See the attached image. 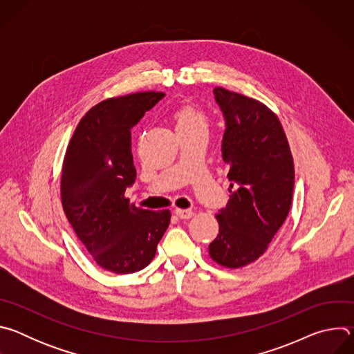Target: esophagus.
<instances>
[{"instance_id": "obj_1", "label": "esophagus", "mask_w": 354, "mask_h": 354, "mask_svg": "<svg viewBox=\"0 0 354 354\" xmlns=\"http://www.w3.org/2000/svg\"><path fill=\"white\" fill-rule=\"evenodd\" d=\"M175 214L182 218V220H189L194 216V212L193 210H189V209H176L175 210Z\"/></svg>"}]
</instances>
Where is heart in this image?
Instances as JSON below:
<instances>
[{"label":"heart","mask_w":354,"mask_h":354,"mask_svg":"<svg viewBox=\"0 0 354 354\" xmlns=\"http://www.w3.org/2000/svg\"><path fill=\"white\" fill-rule=\"evenodd\" d=\"M176 131L179 130H194V129H206L207 116L198 108L193 105H182L174 113Z\"/></svg>","instance_id":"b5f03b06"}]
</instances>
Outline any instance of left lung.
<instances>
[{
	"label": "left lung",
	"mask_w": 354,
	"mask_h": 354,
	"mask_svg": "<svg viewBox=\"0 0 354 354\" xmlns=\"http://www.w3.org/2000/svg\"><path fill=\"white\" fill-rule=\"evenodd\" d=\"M225 118L223 160L230 201L216 214L217 238L209 245L220 266L239 269L258 261L286 221L294 190V162L279 118L261 100L214 88Z\"/></svg>",
	"instance_id": "obj_1"
}]
</instances>
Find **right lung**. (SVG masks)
I'll return each instance as SVG.
<instances>
[{
  "label": "right lung",
  "instance_id": "add662e5",
  "mask_svg": "<svg viewBox=\"0 0 354 354\" xmlns=\"http://www.w3.org/2000/svg\"><path fill=\"white\" fill-rule=\"evenodd\" d=\"M164 96L142 91L102 100L82 116L66 149V217L95 263L112 273L149 265L171 223L169 210H145L124 196L136 179L130 130Z\"/></svg>",
  "mask_w": 354,
  "mask_h": 354
}]
</instances>
